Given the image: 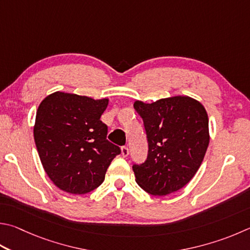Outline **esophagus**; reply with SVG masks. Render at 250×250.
Returning <instances> with one entry per match:
<instances>
[{
  "mask_svg": "<svg viewBox=\"0 0 250 250\" xmlns=\"http://www.w3.org/2000/svg\"><path fill=\"white\" fill-rule=\"evenodd\" d=\"M121 154H122V156H124V157L128 156L129 155V148L126 146H122L121 147Z\"/></svg>",
  "mask_w": 250,
  "mask_h": 250,
  "instance_id": "1",
  "label": "esophagus"
}]
</instances>
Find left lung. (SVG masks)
I'll return each mask as SVG.
<instances>
[{
    "label": "left lung",
    "mask_w": 250,
    "mask_h": 250,
    "mask_svg": "<svg viewBox=\"0 0 250 250\" xmlns=\"http://www.w3.org/2000/svg\"><path fill=\"white\" fill-rule=\"evenodd\" d=\"M148 152L146 161L133 164L138 185L153 196H166L185 187L206 155L210 135L204 107L188 96L163 98L152 104L137 101Z\"/></svg>",
    "instance_id": "8db88e82"
}]
</instances>
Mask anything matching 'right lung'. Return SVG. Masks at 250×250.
Wrapping results in <instances>:
<instances>
[{
    "instance_id": "1",
    "label": "right lung",
    "mask_w": 250,
    "mask_h": 250,
    "mask_svg": "<svg viewBox=\"0 0 250 250\" xmlns=\"http://www.w3.org/2000/svg\"><path fill=\"white\" fill-rule=\"evenodd\" d=\"M108 99L56 92L40 103L34 126L36 147L44 171L58 188L72 194L93 191L121 153L107 140L101 120Z\"/></svg>"
}]
</instances>
